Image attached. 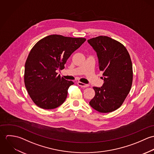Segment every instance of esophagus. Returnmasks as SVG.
<instances>
[{
    "mask_svg": "<svg viewBox=\"0 0 154 154\" xmlns=\"http://www.w3.org/2000/svg\"><path fill=\"white\" fill-rule=\"evenodd\" d=\"M78 85L81 87H84V88H86V87H88V84H85L84 83H82V82H78Z\"/></svg>",
    "mask_w": 154,
    "mask_h": 154,
    "instance_id": "1",
    "label": "esophagus"
}]
</instances>
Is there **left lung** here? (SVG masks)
<instances>
[{
  "mask_svg": "<svg viewBox=\"0 0 154 154\" xmlns=\"http://www.w3.org/2000/svg\"><path fill=\"white\" fill-rule=\"evenodd\" d=\"M88 42L97 52L104 82L101 88L93 87L95 94L89 104L100 112H110L122 105L131 91L132 60L126 47L110 37L98 36Z\"/></svg>",
  "mask_w": 154,
  "mask_h": 154,
  "instance_id": "obj_1",
  "label": "left lung"
}]
</instances>
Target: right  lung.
I'll list each match as a JSON object with an SVG mask.
<instances>
[{"label":"right lung","mask_w":154,"mask_h":154,"mask_svg":"<svg viewBox=\"0 0 154 154\" xmlns=\"http://www.w3.org/2000/svg\"><path fill=\"white\" fill-rule=\"evenodd\" d=\"M86 41L53 34L38 41L31 50L25 65L24 83L32 101L39 107L50 110L62 105L67 90L74 83L56 70L65 68L70 55Z\"/></svg>","instance_id":"right-lung-1"}]
</instances>
